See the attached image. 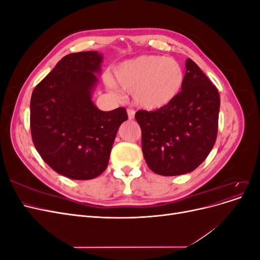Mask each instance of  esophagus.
<instances>
[{"instance_id":"esophagus-1","label":"esophagus","mask_w":260,"mask_h":260,"mask_svg":"<svg viewBox=\"0 0 260 260\" xmlns=\"http://www.w3.org/2000/svg\"><path fill=\"white\" fill-rule=\"evenodd\" d=\"M127 113H128V118L129 119L131 120V119H133V118H135V111H133V109H131V108H128L127 109Z\"/></svg>"}]
</instances>
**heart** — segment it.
Masks as SVG:
<instances>
[{
    "mask_svg": "<svg viewBox=\"0 0 260 260\" xmlns=\"http://www.w3.org/2000/svg\"><path fill=\"white\" fill-rule=\"evenodd\" d=\"M115 81L105 77L108 89L117 85L131 93L138 107L156 111L176 99L184 81V72L179 62L158 55H140L118 64L114 69Z\"/></svg>",
    "mask_w": 260,
    "mask_h": 260,
    "instance_id": "b5f03b06",
    "label": "heart"
}]
</instances>
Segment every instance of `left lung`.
Masks as SVG:
<instances>
[{
	"instance_id": "1",
	"label": "left lung",
	"mask_w": 260,
	"mask_h": 260,
	"mask_svg": "<svg viewBox=\"0 0 260 260\" xmlns=\"http://www.w3.org/2000/svg\"><path fill=\"white\" fill-rule=\"evenodd\" d=\"M185 68L182 91L171 103L155 112L136 114L145 161L160 176L193 171L206 159L216 142L218 90L192 59L185 60Z\"/></svg>"
}]
</instances>
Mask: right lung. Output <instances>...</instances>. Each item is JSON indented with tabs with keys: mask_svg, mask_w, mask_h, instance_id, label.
<instances>
[{
	"mask_svg": "<svg viewBox=\"0 0 260 260\" xmlns=\"http://www.w3.org/2000/svg\"><path fill=\"white\" fill-rule=\"evenodd\" d=\"M103 54L72 53L39 83L30 101V128L42 159L57 174L74 180L99 177L108 165L123 107L104 112L92 101Z\"/></svg>",
	"mask_w": 260,
	"mask_h": 260,
	"instance_id": "right-lung-1",
	"label": "right lung"
}]
</instances>
